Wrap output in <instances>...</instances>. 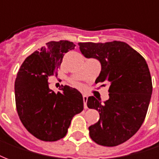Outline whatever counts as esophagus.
Wrapping results in <instances>:
<instances>
[{
	"mask_svg": "<svg viewBox=\"0 0 159 159\" xmlns=\"http://www.w3.org/2000/svg\"><path fill=\"white\" fill-rule=\"evenodd\" d=\"M83 104H84V108L87 109L88 107H87V101H88V96L85 95V94H83Z\"/></svg>",
	"mask_w": 159,
	"mask_h": 159,
	"instance_id": "34e87169",
	"label": "esophagus"
}]
</instances>
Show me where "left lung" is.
Returning a JSON list of instances; mask_svg holds the SVG:
<instances>
[{"instance_id": "1", "label": "left lung", "mask_w": 159, "mask_h": 159, "mask_svg": "<svg viewBox=\"0 0 159 159\" xmlns=\"http://www.w3.org/2000/svg\"><path fill=\"white\" fill-rule=\"evenodd\" d=\"M88 59H98L101 70L95 83H108L109 99L93 96L87 106L100 113L89 128L91 139L101 146L116 147L130 139L142 125L152 93L149 68L140 53L123 42L78 43Z\"/></svg>"}]
</instances>
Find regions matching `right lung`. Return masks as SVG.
Returning <instances> with one entry per match:
<instances>
[{"mask_svg":"<svg viewBox=\"0 0 159 159\" xmlns=\"http://www.w3.org/2000/svg\"><path fill=\"white\" fill-rule=\"evenodd\" d=\"M75 46L68 41L48 42L26 58L17 74L14 90L19 119L39 140L55 141L66 136L73 117L83 110L78 90L61 85L55 93L48 82L49 76L58 75L65 53Z\"/></svg>","mask_w":159,"mask_h":159,"instance_id":"add662e5","label":"right lung"}]
</instances>
